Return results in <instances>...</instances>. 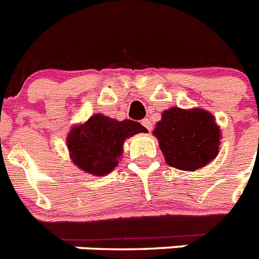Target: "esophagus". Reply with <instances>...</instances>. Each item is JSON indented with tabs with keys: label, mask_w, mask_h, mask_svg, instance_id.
Wrapping results in <instances>:
<instances>
[{
	"label": "esophagus",
	"mask_w": 259,
	"mask_h": 259,
	"mask_svg": "<svg viewBox=\"0 0 259 259\" xmlns=\"http://www.w3.org/2000/svg\"><path fill=\"white\" fill-rule=\"evenodd\" d=\"M141 123H142V125L145 126V127H146L147 130H149V132H150V130H151V129H153V122H151V119L143 118V119H142V122H141Z\"/></svg>",
	"instance_id": "obj_1"
}]
</instances>
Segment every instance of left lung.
<instances>
[{
  "mask_svg": "<svg viewBox=\"0 0 259 259\" xmlns=\"http://www.w3.org/2000/svg\"><path fill=\"white\" fill-rule=\"evenodd\" d=\"M154 136L159 141L167 164L179 170H197L219 153L220 129L213 116L203 109L164 110Z\"/></svg>",
  "mask_w": 259,
  "mask_h": 259,
  "instance_id": "obj_1",
  "label": "left lung"
}]
</instances>
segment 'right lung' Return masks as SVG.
Here are the masks:
<instances>
[{"label":"right lung","mask_w":259,"mask_h":259,"mask_svg":"<svg viewBox=\"0 0 259 259\" xmlns=\"http://www.w3.org/2000/svg\"><path fill=\"white\" fill-rule=\"evenodd\" d=\"M147 129L132 119L116 121L95 114L84 125L76 126L67 138L73 163L87 172L104 177L118 164L123 141Z\"/></svg>","instance_id":"add662e5"}]
</instances>
